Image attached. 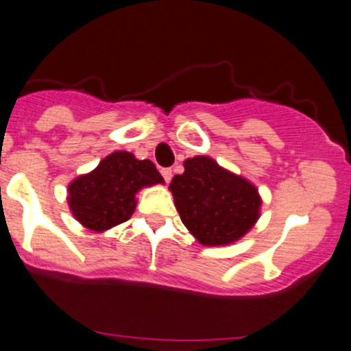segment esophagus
Returning a JSON list of instances; mask_svg holds the SVG:
<instances>
[{"instance_id": "1", "label": "esophagus", "mask_w": 351, "mask_h": 351, "mask_svg": "<svg viewBox=\"0 0 351 351\" xmlns=\"http://www.w3.org/2000/svg\"><path fill=\"white\" fill-rule=\"evenodd\" d=\"M160 173H162L163 180H165L167 183H170V181H171V176H173V173H171L170 168H162Z\"/></svg>"}]
</instances>
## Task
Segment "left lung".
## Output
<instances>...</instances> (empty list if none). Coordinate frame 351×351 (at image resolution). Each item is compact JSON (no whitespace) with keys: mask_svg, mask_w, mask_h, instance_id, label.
I'll list each match as a JSON object with an SVG mask.
<instances>
[{"mask_svg":"<svg viewBox=\"0 0 351 351\" xmlns=\"http://www.w3.org/2000/svg\"><path fill=\"white\" fill-rule=\"evenodd\" d=\"M170 189L184 227L206 246L237 241L259 219L261 197L254 186L206 155L188 158Z\"/></svg>","mask_w":351,"mask_h":351,"instance_id":"8db88e82","label":"left lung"}]
</instances>
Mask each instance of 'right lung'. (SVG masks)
I'll return each instance as SVG.
<instances>
[{
  "instance_id": "1",
  "label": "right lung",
  "mask_w": 351,
  "mask_h": 351,
  "mask_svg": "<svg viewBox=\"0 0 351 351\" xmlns=\"http://www.w3.org/2000/svg\"><path fill=\"white\" fill-rule=\"evenodd\" d=\"M157 183L163 178L152 162L118 150L69 184V208L84 227L104 232L130 220L137 191Z\"/></svg>"
}]
</instances>
